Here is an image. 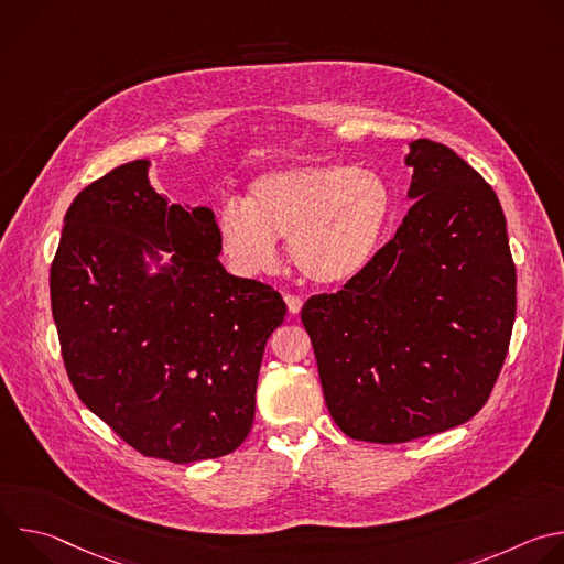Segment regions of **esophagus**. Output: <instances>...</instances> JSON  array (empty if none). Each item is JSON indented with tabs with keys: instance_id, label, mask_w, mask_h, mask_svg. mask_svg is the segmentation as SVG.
Masks as SVG:
<instances>
[{
	"instance_id": "obj_1",
	"label": "esophagus",
	"mask_w": 564,
	"mask_h": 564,
	"mask_svg": "<svg viewBox=\"0 0 564 564\" xmlns=\"http://www.w3.org/2000/svg\"><path fill=\"white\" fill-rule=\"evenodd\" d=\"M285 303H288L290 314H299L303 307V299L299 294H285Z\"/></svg>"
}]
</instances>
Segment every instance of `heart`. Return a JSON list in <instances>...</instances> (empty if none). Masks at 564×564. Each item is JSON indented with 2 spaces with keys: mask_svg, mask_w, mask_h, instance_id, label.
Returning a JSON list of instances; mask_svg holds the SVG:
<instances>
[{
  "mask_svg": "<svg viewBox=\"0 0 564 564\" xmlns=\"http://www.w3.org/2000/svg\"><path fill=\"white\" fill-rule=\"evenodd\" d=\"M388 183L350 165H303L250 183L246 198L223 200L216 218L227 263L246 276L279 263L288 238L292 265L312 283L341 285L359 276L392 220Z\"/></svg>",
  "mask_w": 564,
  "mask_h": 564,
  "instance_id": "1",
  "label": "heart"
}]
</instances>
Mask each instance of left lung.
<instances>
[{
	"label": "left lung",
	"instance_id": "1",
	"mask_svg": "<svg viewBox=\"0 0 564 564\" xmlns=\"http://www.w3.org/2000/svg\"><path fill=\"white\" fill-rule=\"evenodd\" d=\"M404 225L339 292L301 310L321 386L352 440L444 433L487 404L516 321V263L491 185L448 147L415 140Z\"/></svg>",
	"mask_w": 564,
	"mask_h": 564
}]
</instances>
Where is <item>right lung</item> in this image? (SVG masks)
Returning a JSON list of instances; mask_svg holds the SVG:
<instances>
[{"label": "right lung", "mask_w": 564, "mask_h": 564, "mask_svg": "<svg viewBox=\"0 0 564 564\" xmlns=\"http://www.w3.org/2000/svg\"><path fill=\"white\" fill-rule=\"evenodd\" d=\"M174 251L147 278L141 252ZM214 212L167 203L147 160L85 187L64 216L51 263V307L66 375L122 442L189 464L246 442L257 381L285 301L218 261Z\"/></svg>", "instance_id": "1"}]
</instances>
